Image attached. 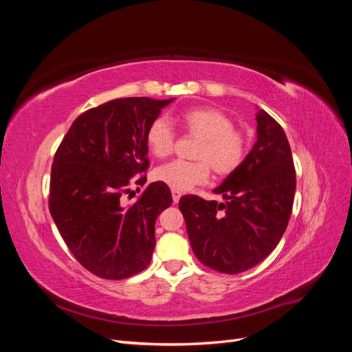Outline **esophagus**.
<instances>
[{"label":"esophagus","instance_id":"1","mask_svg":"<svg viewBox=\"0 0 352 352\" xmlns=\"http://www.w3.org/2000/svg\"><path fill=\"white\" fill-rule=\"evenodd\" d=\"M180 197H182V194L177 192V190H172V198H173V202H175V204H177L179 199H180Z\"/></svg>","mask_w":352,"mask_h":352}]
</instances>
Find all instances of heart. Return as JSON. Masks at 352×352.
<instances>
[{
	"mask_svg": "<svg viewBox=\"0 0 352 352\" xmlns=\"http://www.w3.org/2000/svg\"><path fill=\"white\" fill-rule=\"evenodd\" d=\"M185 131L201 142L195 151L199 162L167 163L155 170V177L177 192L189 190L204 184L210 176V167L217 176H229L242 164L247 153L245 135L235 129L232 117L219 109L198 107L180 114ZM175 131L166 117L160 116L146 129L148 150L157 158H164L173 153Z\"/></svg>",
	"mask_w": 352,
	"mask_h": 352,
	"instance_id": "obj_1",
	"label": "heart"
}]
</instances>
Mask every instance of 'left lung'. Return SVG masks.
<instances>
[{"label":"left lung","mask_w":352,"mask_h":352,"mask_svg":"<svg viewBox=\"0 0 352 352\" xmlns=\"http://www.w3.org/2000/svg\"><path fill=\"white\" fill-rule=\"evenodd\" d=\"M296 176L289 142L272 116L257 113V142L214 194L225 202L184 195L179 201L197 258L220 273L236 274L276 248L289 221Z\"/></svg>","instance_id":"left-lung-1"}]
</instances>
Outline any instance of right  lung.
Listing matches in <instances>:
<instances>
[{"label": "right lung", "mask_w": 352, "mask_h": 352, "mask_svg": "<svg viewBox=\"0 0 352 352\" xmlns=\"http://www.w3.org/2000/svg\"><path fill=\"white\" fill-rule=\"evenodd\" d=\"M172 101L119 98L85 111L54 155L50 212L74 258L98 278H131L151 261L155 220L172 192L154 182L132 204L124 195L145 185L146 129Z\"/></svg>", "instance_id": "obj_1"}]
</instances>
